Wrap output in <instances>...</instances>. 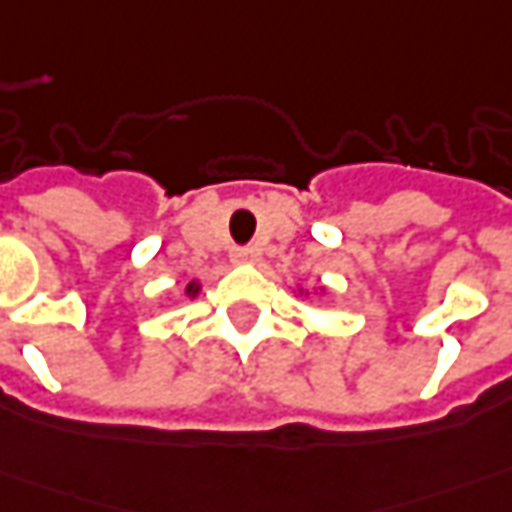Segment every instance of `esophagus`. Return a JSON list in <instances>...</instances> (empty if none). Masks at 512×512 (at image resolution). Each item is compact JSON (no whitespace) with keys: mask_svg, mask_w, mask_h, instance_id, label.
Masks as SVG:
<instances>
[{"mask_svg":"<svg viewBox=\"0 0 512 512\" xmlns=\"http://www.w3.org/2000/svg\"><path fill=\"white\" fill-rule=\"evenodd\" d=\"M231 259H234V262H239V264L256 262V250H253V248H234Z\"/></svg>","mask_w":512,"mask_h":512,"instance_id":"obj_1","label":"esophagus"}]
</instances>
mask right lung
Instances as JSON below:
<instances>
[{
  "instance_id": "right-lung-1",
  "label": "right lung",
  "mask_w": 512,
  "mask_h": 512,
  "mask_svg": "<svg viewBox=\"0 0 512 512\" xmlns=\"http://www.w3.org/2000/svg\"><path fill=\"white\" fill-rule=\"evenodd\" d=\"M197 290H200V284H197V281H192V284L186 287V295H189V298H195Z\"/></svg>"
}]
</instances>
